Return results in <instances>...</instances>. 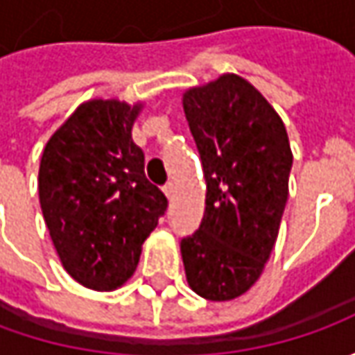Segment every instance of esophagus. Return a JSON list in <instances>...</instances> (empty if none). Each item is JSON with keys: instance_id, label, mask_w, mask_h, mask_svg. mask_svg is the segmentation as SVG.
<instances>
[{"instance_id": "esophagus-1", "label": "esophagus", "mask_w": 355, "mask_h": 355, "mask_svg": "<svg viewBox=\"0 0 355 355\" xmlns=\"http://www.w3.org/2000/svg\"><path fill=\"white\" fill-rule=\"evenodd\" d=\"M175 187H178V185H175V182H168V184L164 185V193L168 196V199L173 198V193H175Z\"/></svg>"}]
</instances>
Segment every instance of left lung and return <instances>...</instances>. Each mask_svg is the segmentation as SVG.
Here are the masks:
<instances>
[{
    "mask_svg": "<svg viewBox=\"0 0 355 355\" xmlns=\"http://www.w3.org/2000/svg\"><path fill=\"white\" fill-rule=\"evenodd\" d=\"M205 178V213L182 241L189 288L225 302L265 270L288 199L293 150L279 112L251 83L225 73L184 92Z\"/></svg>",
    "mask_w": 355,
    "mask_h": 355,
    "instance_id": "left-lung-1",
    "label": "left lung"
}]
</instances>
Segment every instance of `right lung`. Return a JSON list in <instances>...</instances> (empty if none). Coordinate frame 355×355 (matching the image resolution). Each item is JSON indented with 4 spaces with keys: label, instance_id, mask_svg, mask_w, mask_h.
Segmentation results:
<instances>
[{
    "label": "right lung",
    "instance_id": "add662e5",
    "mask_svg": "<svg viewBox=\"0 0 355 355\" xmlns=\"http://www.w3.org/2000/svg\"><path fill=\"white\" fill-rule=\"evenodd\" d=\"M144 104L83 103L49 138L39 203L62 268L92 291H116L134 275L142 245L168 199L146 180L132 126Z\"/></svg>",
    "mask_w": 355,
    "mask_h": 355
}]
</instances>
